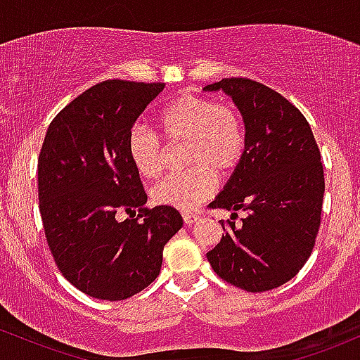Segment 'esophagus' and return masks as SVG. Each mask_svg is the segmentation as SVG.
Masks as SVG:
<instances>
[{
	"label": "esophagus",
	"instance_id": "34e87169",
	"mask_svg": "<svg viewBox=\"0 0 360 360\" xmlns=\"http://www.w3.org/2000/svg\"><path fill=\"white\" fill-rule=\"evenodd\" d=\"M181 217H184V223H185V224H192V223H195L197 219H199V214L184 212V214H181Z\"/></svg>",
	"mask_w": 360,
	"mask_h": 360
}]
</instances>
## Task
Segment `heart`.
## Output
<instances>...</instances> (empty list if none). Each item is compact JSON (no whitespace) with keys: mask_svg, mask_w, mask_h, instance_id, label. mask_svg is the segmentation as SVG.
Wrapping results in <instances>:
<instances>
[{"mask_svg":"<svg viewBox=\"0 0 360 360\" xmlns=\"http://www.w3.org/2000/svg\"><path fill=\"white\" fill-rule=\"evenodd\" d=\"M161 134L168 143L184 141L185 172L169 175L153 188L160 205L191 211L207 200L217 187L216 175H228L245 153L246 132L240 112L229 103L202 95L169 100L156 115ZM132 167L144 179H156L165 168V144L153 131L134 126L126 141Z\"/></svg>","mask_w":360,"mask_h":360,"instance_id":"heart-1","label":"heart"}]
</instances>
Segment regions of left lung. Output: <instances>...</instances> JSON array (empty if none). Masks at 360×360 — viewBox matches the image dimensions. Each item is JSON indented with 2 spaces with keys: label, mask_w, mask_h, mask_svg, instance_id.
<instances>
[{
  "label": "left lung",
  "mask_w": 360,
  "mask_h": 360,
  "mask_svg": "<svg viewBox=\"0 0 360 360\" xmlns=\"http://www.w3.org/2000/svg\"><path fill=\"white\" fill-rule=\"evenodd\" d=\"M223 90L245 120L246 146L223 192L209 207L245 210L207 253L223 281L264 292L290 281L313 252L321 223L325 175L321 155L304 115L288 98L248 78H224L204 86Z\"/></svg>",
  "instance_id": "obj_1"
}]
</instances>
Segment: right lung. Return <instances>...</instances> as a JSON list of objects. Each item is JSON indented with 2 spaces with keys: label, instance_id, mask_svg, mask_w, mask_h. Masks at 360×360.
Here are the masks:
<instances>
[{
  "label": "right lung",
  "instance_id": "obj_1",
  "mask_svg": "<svg viewBox=\"0 0 360 360\" xmlns=\"http://www.w3.org/2000/svg\"><path fill=\"white\" fill-rule=\"evenodd\" d=\"M165 83L107 79L76 96L47 129L39 155V209L66 281L88 296L122 301L160 276L163 248L184 224L148 195L126 141ZM126 212V221L118 214ZM138 216H135V212Z\"/></svg>",
  "mask_w": 360,
  "mask_h": 360
}]
</instances>
